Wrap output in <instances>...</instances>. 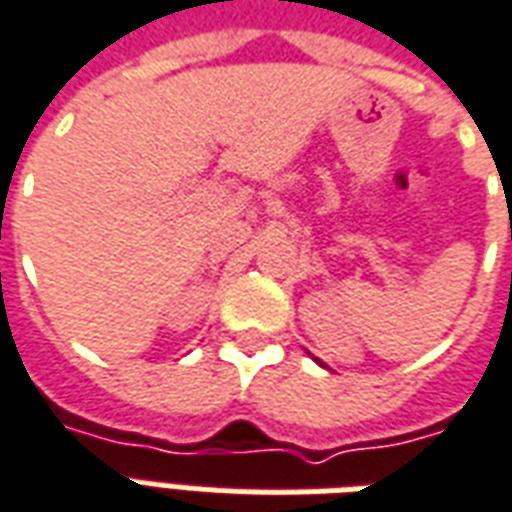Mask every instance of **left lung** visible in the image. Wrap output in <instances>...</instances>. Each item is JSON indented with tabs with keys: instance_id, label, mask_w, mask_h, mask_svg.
<instances>
[{
	"instance_id": "left-lung-1",
	"label": "left lung",
	"mask_w": 512,
	"mask_h": 512,
	"mask_svg": "<svg viewBox=\"0 0 512 512\" xmlns=\"http://www.w3.org/2000/svg\"><path fill=\"white\" fill-rule=\"evenodd\" d=\"M318 365H323V362H318Z\"/></svg>"
}]
</instances>
